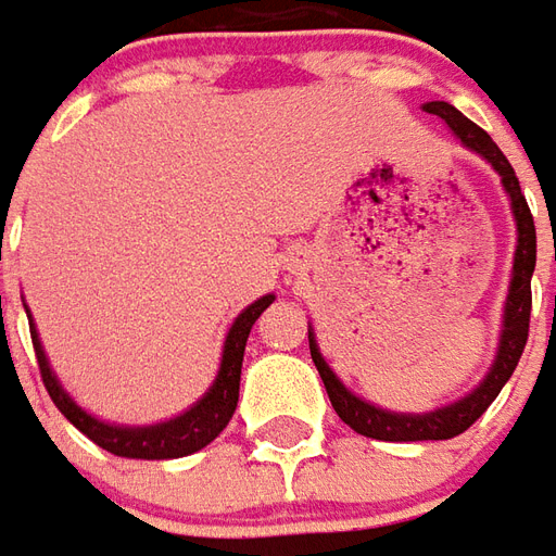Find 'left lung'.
<instances>
[{
  "label": "left lung",
  "instance_id": "8db88e82",
  "mask_svg": "<svg viewBox=\"0 0 556 556\" xmlns=\"http://www.w3.org/2000/svg\"><path fill=\"white\" fill-rule=\"evenodd\" d=\"M422 110L431 115H441L443 122L453 127L455 137L462 139L470 151L482 154L497 169L506 193L513 199V214L515 223H518V250H515L513 286H509V298H506V315H503V337L497 361L491 366V372L485 375V381L470 396L455 402V405L431 410V414H390V410L375 408L369 402L351 396L349 390L339 384V378L330 372V366L325 363L321 351L315 345L313 333H309L313 363L318 375H321V381H325L333 410L357 434H366V438H375V441H450L455 434L470 429L489 410V405L497 399L503 384L513 378L515 366H518L521 354H525L527 337H530V306H533L530 277H533V267H536V226H533V214H530L525 193H521V184L515 178L513 163L503 157V151L494 146V139L482 127L473 125L470 118L458 113L453 103L431 101Z\"/></svg>",
  "mask_w": 556,
  "mask_h": 556
}]
</instances>
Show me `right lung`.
Returning a JSON list of instances; mask_svg holds the SVG:
<instances>
[{
  "label": "right lung",
  "instance_id": "add662e5",
  "mask_svg": "<svg viewBox=\"0 0 556 556\" xmlns=\"http://www.w3.org/2000/svg\"><path fill=\"white\" fill-rule=\"evenodd\" d=\"M274 303V294H265L262 301L247 306L235 325H231L229 337H226V349H223V363H219V375L214 387L207 390L202 402H195L193 408L181 414V417L160 422V426H146V429H118V426H106L101 419L89 417L86 410L77 408L65 390L59 387L55 375L50 372V363L43 357L41 342L35 333V325L29 321L31 345H35V357H38V372L47 387V393L53 399V405L65 414L74 426H77L89 441L103 446L106 453L122 455V458H181L195 450H202L217 438L219 431L229 426L231 414L238 408V390H241V363L243 349H247V337L253 330L255 318L265 313Z\"/></svg>",
  "mask_w": 556,
  "mask_h": 556
}]
</instances>
